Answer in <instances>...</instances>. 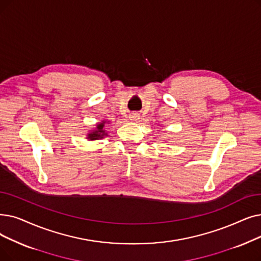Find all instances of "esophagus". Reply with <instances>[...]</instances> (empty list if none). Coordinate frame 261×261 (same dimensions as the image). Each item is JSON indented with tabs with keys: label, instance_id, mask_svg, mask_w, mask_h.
Returning a JSON list of instances; mask_svg holds the SVG:
<instances>
[{
	"label": "esophagus",
	"instance_id": "obj_1",
	"mask_svg": "<svg viewBox=\"0 0 261 261\" xmlns=\"http://www.w3.org/2000/svg\"><path fill=\"white\" fill-rule=\"evenodd\" d=\"M129 119L131 121H138L140 119V114L139 113H131V114L129 115Z\"/></svg>",
	"mask_w": 261,
	"mask_h": 261
}]
</instances>
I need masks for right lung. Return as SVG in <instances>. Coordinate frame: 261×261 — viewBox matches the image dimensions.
<instances>
[{
  "label": "right lung",
  "mask_w": 261,
  "mask_h": 261,
  "mask_svg": "<svg viewBox=\"0 0 261 261\" xmlns=\"http://www.w3.org/2000/svg\"><path fill=\"white\" fill-rule=\"evenodd\" d=\"M105 124H106V120H102L101 122L96 124V129L90 131L87 134V140L89 141H97V140H101L103 139L105 137L108 135V132H106L105 130Z\"/></svg>",
  "instance_id": "obj_1"
}]
</instances>
